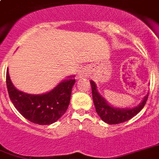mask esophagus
I'll return each mask as SVG.
<instances>
[{
	"instance_id": "1",
	"label": "esophagus",
	"mask_w": 159,
	"mask_h": 159,
	"mask_svg": "<svg viewBox=\"0 0 159 159\" xmlns=\"http://www.w3.org/2000/svg\"><path fill=\"white\" fill-rule=\"evenodd\" d=\"M89 70L86 67H83L78 72V75H79L80 78H82V77H87L88 76Z\"/></svg>"
}]
</instances>
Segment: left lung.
<instances>
[{"label": "left lung", "mask_w": 159, "mask_h": 159, "mask_svg": "<svg viewBox=\"0 0 159 159\" xmlns=\"http://www.w3.org/2000/svg\"><path fill=\"white\" fill-rule=\"evenodd\" d=\"M90 84L96 111L101 120L108 124H118L126 122L136 116L143 108L149 94V93H147L142 101L136 106L131 108H118L110 104L105 98L99 93L97 85L93 81L90 80Z\"/></svg>", "instance_id": "1"}]
</instances>
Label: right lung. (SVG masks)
<instances>
[{
  "mask_svg": "<svg viewBox=\"0 0 159 159\" xmlns=\"http://www.w3.org/2000/svg\"><path fill=\"white\" fill-rule=\"evenodd\" d=\"M74 77V75L68 76L49 92L30 94L22 92L14 86L8 69L7 89L10 100L24 118L34 124L50 125L58 120L66 111L72 88L75 83Z\"/></svg>",
  "mask_w": 159,
  "mask_h": 159,
  "instance_id": "obj_1",
  "label": "right lung"
}]
</instances>
